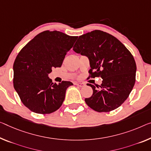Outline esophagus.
Segmentation results:
<instances>
[{"label": "esophagus", "instance_id": "34e87169", "mask_svg": "<svg viewBox=\"0 0 151 151\" xmlns=\"http://www.w3.org/2000/svg\"><path fill=\"white\" fill-rule=\"evenodd\" d=\"M75 85L78 86V87H83V86H84V83H76Z\"/></svg>", "mask_w": 151, "mask_h": 151}]
</instances>
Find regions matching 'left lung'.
Segmentation results:
<instances>
[{
	"instance_id": "left-lung-1",
	"label": "left lung",
	"mask_w": 151,
	"mask_h": 151,
	"mask_svg": "<svg viewBox=\"0 0 151 151\" xmlns=\"http://www.w3.org/2000/svg\"><path fill=\"white\" fill-rule=\"evenodd\" d=\"M73 50L89 59L90 77L103 79L100 89L88 83L93 94L85 99L86 103L97 112H109L121 106L136 81L135 60L126 46L111 34L94 30L79 36Z\"/></svg>"
}]
</instances>
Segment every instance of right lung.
<instances>
[{
  "label": "right lung",
  "mask_w": 151,
  "mask_h": 151,
  "mask_svg": "<svg viewBox=\"0 0 151 151\" xmlns=\"http://www.w3.org/2000/svg\"><path fill=\"white\" fill-rule=\"evenodd\" d=\"M78 36L59 31H45L21 50L13 64V86L23 104L30 111L48 114L61 107L71 82L57 84L48 77L60 68Z\"/></svg>",
  "instance_id": "1"
}]
</instances>
